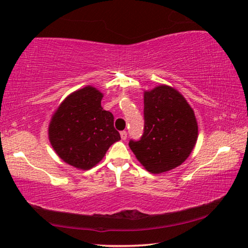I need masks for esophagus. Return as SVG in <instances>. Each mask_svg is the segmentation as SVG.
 <instances>
[{
    "label": "esophagus",
    "instance_id": "34e87169",
    "mask_svg": "<svg viewBox=\"0 0 248 248\" xmlns=\"http://www.w3.org/2000/svg\"><path fill=\"white\" fill-rule=\"evenodd\" d=\"M120 137H121V140H127V131H121L120 132Z\"/></svg>",
    "mask_w": 248,
    "mask_h": 248
}]
</instances>
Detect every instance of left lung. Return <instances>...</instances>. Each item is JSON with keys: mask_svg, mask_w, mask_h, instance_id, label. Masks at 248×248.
<instances>
[{"mask_svg": "<svg viewBox=\"0 0 248 248\" xmlns=\"http://www.w3.org/2000/svg\"><path fill=\"white\" fill-rule=\"evenodd\" d=\"M144 133L129 146L152 174L170 171L189 157L198 139L194 109L179 92L165 84L144 91Z\"/></svg>", "mask_w": 248, "mask_h": 248, "instance_id": "obj_1", "label": "left lung"}]
</instances>
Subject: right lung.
Segmentation results:
<instances>
[{
  "instance_id": "1",
  "label": "right lung",
  "mask_w": 248,
  "mask_h": 248,
  "mask_svg": "<svg viewBox=\"0 0 248 248\" xmlns=\"http://www.w3.org/2000/svg\"><path fill=\"white\" fill-rule=\"evenodd\" d=\"M104 94L92 85L74 91L59 105L50 119L48 138L66 164L91 170L104 158L109 146L120 140L114 116L104 110Z\"/></svg>"
}]
</instances>
